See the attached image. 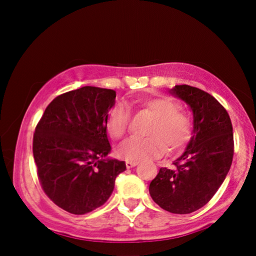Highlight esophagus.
<instances>
[{
	"mask_svg": "<svg viewBox=\"0 0 256 256\" xmlns=\"http://www.w3.org/2000/svg\"><path fill=\"white\" fill-rule=\"evenodd\" d=\"M138 165V161H126V167L128 168H131V167H134Z\"/></svg>",
	"mask_w": 256,
	"mask_h": 256,
	"instance_id": "obj_1",
	"label": "esophagus"
}]
</instances>
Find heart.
Here are the masks:
<instances>
[{
  "label": "heart",
  "mask_w": 256,
  "mask_h": 256,
  "mask_svg": "<svg viewBox=\"0 0 256 256\" xmlns=\"http://www.w3.org/2000/svg\"><path fill=\"white\" fill-rule=\"evenodd\" d=\"M155 116L148 137H131L119 148V155L128 161L161 156L168 146L170 152L184 148L192 137L194 119L180 104L170 98H154L142 104ZM130 126V110L125 104H114L108 112L107 128L110 136L120 140Z\"/></svg>",
  "instance_id": "1"
}]
</instances>
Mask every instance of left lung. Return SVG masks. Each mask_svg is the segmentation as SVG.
Listing matches in <instances>:
<instances>
[{"label":"left lung","mask_w":256,"mask_h":256,"mask_svg":"<svg viewBox=\"0 0 256 256\" xmlns=\"http://www.w3.org/2000/svg\"><path fill=\"white\" fill-rule=\"evenodd\" d=\"M170 92L192 108V137L173 168L161 167L149 194L167 212L189 214L213 198L228 173L234 158L232 124L225 108L206 91L176 85Z\"/></svg>","instance_id":"1"}]
</instances>
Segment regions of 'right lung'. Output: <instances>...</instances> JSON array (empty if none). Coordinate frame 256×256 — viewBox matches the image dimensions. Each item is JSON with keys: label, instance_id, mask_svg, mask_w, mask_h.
Wrapping results in <instances>:
<instances>
[{"label": "right lung", "instance_id": "obj_1", "mask_svg": "<svg viewBox=\"0 0 256 256\" xmlns=\"http://www.w3.org/2000/svg\"><path fill=\"white\" fill-rule=\"evenodd\" d=\"M116 91L83 86L55 98L34 134L37 176L46 195L62 210L85 214L110 198L124 161L107 158L108 112Z\"/></svg>", "mask_w": 256, "mask_h": 256}]
</instances>
